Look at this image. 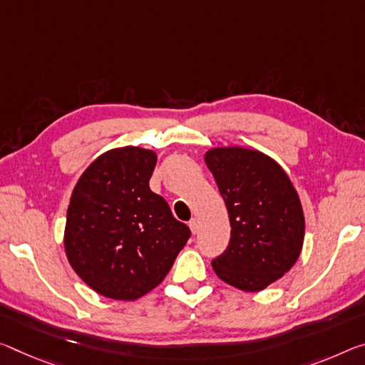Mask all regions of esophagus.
I'll list each match as a JSON object with an SVG mask.
<instances>
[{
	"instance_id": "1",
	"label": "esophagus",
	"mask_w": 365,
	"mask_h": 365,
	"mask_svg": "<svg viewBox=\"0 0 365 365\" xmlns=\"http://www.w3.org/2000/svg\"><path fill=\"white\" fill-rule=\"evenodd\" d=\"M188 225H190V229H192L193 234H198V230H200V221H198V219H192V221L188 222Z\"/></svg>"
}]
</instances>
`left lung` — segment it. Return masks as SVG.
<instances>
[{
  "mask_svg": "<svg viewBox=\"0 0 365 365\" xmlns=\"http://www.w3.org/2000/svg\"><path fill=\"white\" fill-rule=\"evenodd\" d=\"M206 164L225 201L230 240L212 259L216 274L242 291H262L287 273L304 244V212L286 172L259 151L216 148Z\"/></svg>",
  "mask_w": 365,
  "mask_h": 365,
  "instance_id": "obj_1",
  "label": "left lung"
}]
</instances>
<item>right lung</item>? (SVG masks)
<instances>
[{"label": "right lung", "instance_id": "add662e5", "mask_svg": "<svg viewBox=\"0 0 365 365\" xmlns=\"http://www.w3.org/2000/svg\"><path fill=\"white\" fill-rule=\"evenodd\" d=\"M155 154L112 149L81 175L68 206L65 250L102 296L135 300L159 286L190 239L167 201L149 188Z\"/></svg>", "mask_w": 365, "mask_h": 365}]
</instances>
